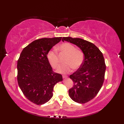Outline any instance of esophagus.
I'll return each mask as SVG.
<instances>
[{"instance_id":"1","label":"esophagus","mask_w":124,"mask_h":124,"mask_svg":"<svg viewBox=\"0 0 124 124\" xmlns=\"http://www.w3.org/2000/svg\"><path fill=\"white\" fill-rule=\"evenodd\" d=\"M62 77H63V78H68V76H64V75H63V76H62Z\"/></svg>"}]
</instances>
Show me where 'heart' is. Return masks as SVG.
I'll list each match as a JSON object with an SVG mask.
<instances>
[{"label":"heart","instance_id":"b5f03b06","mask_svg":"<svg viewBox=\"0 0 124 124\" xmlns=\"http://www.w3.org/2000/svg\"><path fill=\"white\" fill-rule=\"evenodd\" d=\"M58 49L61 53L67 54L64 61L65 63L60 65L58 68V72L68 73L72 70V69L77 70L81 67L84 59V53L81 50L76 49L75 46L68 43L61 44ZM47 57L53 68H57L59 67V56L56 50H50L47 54Z\"/></svg>","mask_w":124,"mask_h":124}]
</instances>
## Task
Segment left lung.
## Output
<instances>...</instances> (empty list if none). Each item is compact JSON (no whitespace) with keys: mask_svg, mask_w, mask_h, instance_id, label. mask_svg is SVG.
<instances>
[{"mask_svg":"<svg viewBox=\"0 0 124 124\" xmlns=\"http://www.w3.org/2000/svg\"><path fill=\"white\" fill-rule=\"evenodd\" d=\"M62 40L76 45L84 53L82 65L70 76L73 86L69 95L75 102L85 103L96 96L103 84L106 69L103 55L94 44L83 39L68 37Z\"/></svg>","mask_w":124,"mask_h":124,"instance_id":"1","label":"left lung"}]
</instances>
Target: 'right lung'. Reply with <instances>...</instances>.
I'll return each instance as SVG.
<instances>
[{
    "instance_id": "obj_1",
    "label": "right lung",
    "mask_w": 124,
    "mask_h": 124,
    "mask_svg": "<svg viewBox=\"0 0 124 124\" xmlns=\"http://www.w3.org/2000/svg\"><path fill=\"white\" fill-rule=\"evenodd\" d=\"M62 37L37 39L23 48L17 61V81L24 96L33 103L41 105L53 96L54 86L63 80L53 71L47 57L51 48Z\"/></svg>"
}]
</instances>
